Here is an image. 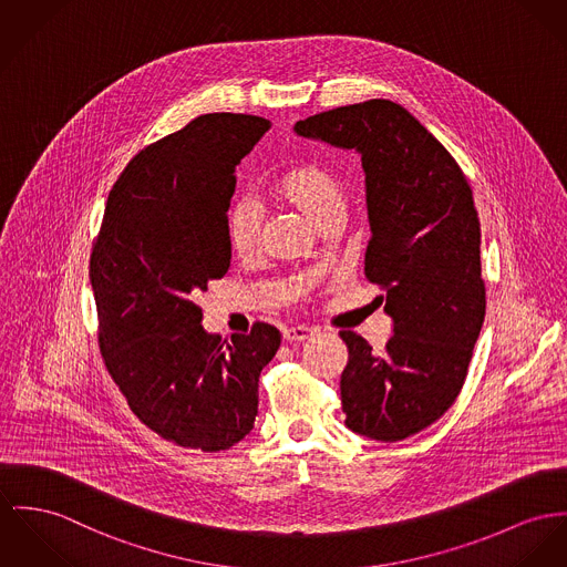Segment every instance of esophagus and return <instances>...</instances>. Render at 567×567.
Masks as SVG:
<instances>
[{
  "label": "esophagus",
  "mask_w": 567,
  "mask_h": 567,
  "mask_svg": "<svg viewBox=\"0 0 567 567\" xmlns=\"http://www.w3.org/2000/svg\"><path fill=\"white\" fill-rule=\"evenodd\" d=\"M312 334H315V330L308 328V326H293V328H287V330H285V339L291 341V343L306 341V339H310Z\"/></svg>",
  "instance_id": "esophagus-1"
}]
</instances>
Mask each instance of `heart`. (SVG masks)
I'll return each instance as SVG.
<instances>
[{"mask_svg": "<svg viewBox=\"0 0 567 567\" xmlns=\"http://www.w3.org/2000/svg\"><path fill=\"white\" fill-rule=\"evenodd\" d=\"M280 196L298 207L317 226L343 218L348 207L346 185L328 168L306 166L280 183ZM226 237L235 255L252 257L261 244V212L252 198L237 200L226 218Z\"/></svg>", "mask_w": 567, "mask_h": 567, "instance_id": "1", "label": "heart"}]
</instances>
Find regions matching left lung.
I'll use <instances>...</instances> for the list:
<instances>
[{
  "label": "left lung",
  "mask_w": 567,
  "mask_h": 567,
  "mask_svg": "<svg viewBox=\"0 0 567 567\" xmlns=\"http://www.w3.org/2000/svg\"><path fill=\"white\" fill-rule=\"evenodd\" d=\"M293 131L360 155L371 226L364 274L386 289L392 337L382 353L341 332L346 425L382 442L414 436L462 391L485 317L471 185L436 137L389 99L315 114Z\"/></svg>",
  "instance_id": "8db88e82"
}]
</instances>
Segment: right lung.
Returning a JSON list of instances; mask_svg holds the SVG:
<instances>
[{"label": "right lung", "mask_w": 567, "mask_h": 567, "mask_svg": "<svg viewBox=\"0 0 567 567\" xmlns=\"http://www.w3.org/2000/svg\"><path fill=\"white\" fill-rule=\"evenodd\" d=\"M248 114H203L140 151L112 187L90 257L105 364L135 416L207 453L250 434L259 375L280 332H207L198 296L230 267L235 168L269 131Z\"/></svg>", "instance_id": "add662e5"}]
</instances>
